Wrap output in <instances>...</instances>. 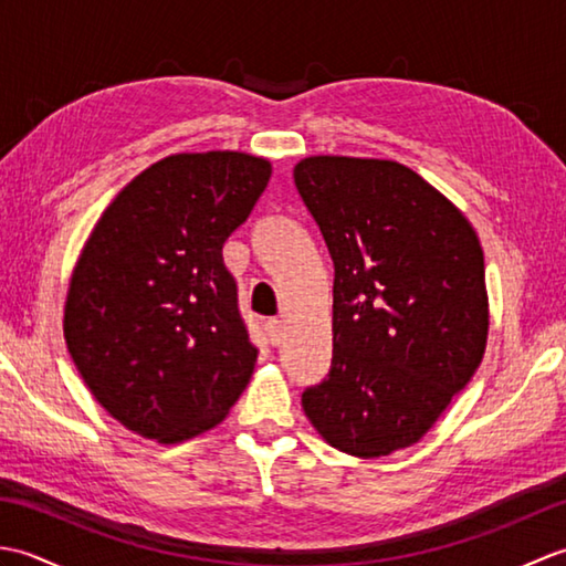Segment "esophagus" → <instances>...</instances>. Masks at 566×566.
Here are the masks:
<instances>
[{
  "label": "esophagus",
  "mask_w": 566,
  "mask_h": 566,
  "mask_svg": "<svg viewBox=\"0 0 566 566\" xmlns=\"http://www.w3.org/2000/svg\"><path fill=\"white\" fill-rule=\"evenodd\" d=\"M264 333H268L270 345H280L282 343V321H276V318L264 321Z\"/></svg>",
  "instance_id": "34e87169"
}]
</instances>
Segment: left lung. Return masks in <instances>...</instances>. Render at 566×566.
Segmentation results:
<instances>
[{"label":"left lung","instance_id":"1","mask_svg":"<svg viewBox=\"0 0 566 566\" xmlns=\"http://www.w3.org/2000/svg\"><path fill=\"white\" fill-rule=\"evenodd\" d=\"M294 185L333 258V363L302 394L355 457L418 442L484 357V252L464 213L394 160L314 155Z\"/></svg>","mask_w":566,"mask_h":566}]
</instances>
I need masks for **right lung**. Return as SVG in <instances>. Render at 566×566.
<instances>
[{
	"mask_svg": "<svg viewBox=\"0 0 566 566\" xmlns=\"http://www.w3.org/2000/svg\"><path fill=\"white\" fill-rule=\"evenodd\" d=\"M272 165L179 153L118 191L70 280L65 343L84 384L128 430L182 442L219 426L255 369L223 243Z\"/></svg>",
	"mask_w": 566,
	"mask_h": 566,
	"instance_id": "right-lung-1",
	"label": "right lung"
}]
</instances>
